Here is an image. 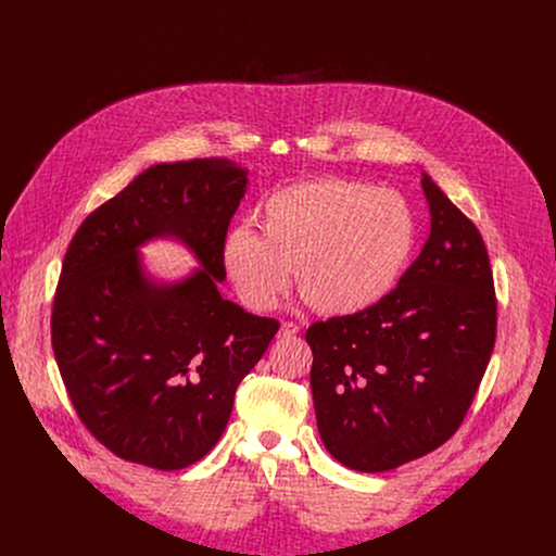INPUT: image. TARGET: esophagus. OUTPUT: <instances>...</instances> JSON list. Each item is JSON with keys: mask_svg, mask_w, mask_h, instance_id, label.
<instances>
[{"mask_svg": "<svg viewBox=\"0 0 556 556\" xmlns=\"http://www.w3.org/2000/svg\"><path fill=\"white\" fill-rule=\"evenodd\" d=\"M294 334H299V326L292 321H283L279 328V339H290Z\"/></svg>", "mask_w": 556, "mask_h": 556, "instance_id": "esophagus-1", "label": "esophagus"}]
</instances>
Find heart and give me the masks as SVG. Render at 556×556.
<instances>
[{"label": "heart", "mask_w": 556, "mask_h": 556, "mask_svg": "<svg viewBox=\"0 0 556 556\" xmlns=\"http://www.w3.org/2000/svg\"><path fill=\"white\" fill-rule=\"evenodd\" d=\"M262 235L230 228L222 266L237 296L270 309L288 292L292 268L301 292L326 314H358L401 281L418 240L409 204L387 189L321 178L270 193L260 211Z\"/></svg>", "instance_id": "b5f03b06"}]
</instances>
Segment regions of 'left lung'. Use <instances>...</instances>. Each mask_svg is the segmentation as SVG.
I'll list each match as a JSON object with an SVG mask.
<instances>
[{
    "label": "left lung",
    "instance_id": "left-lung-1",
    "mask_svg": "<svg viewBox=\"0 0 556 556\" xmlns=\"http://www.w3.org/2000/svg\"><path fill=\"white\" fill-rule=\"evenodd\" d=\"M429 240L374 307L307 328L312 401L326 448L382 472L442 446L489 367L497 299L482 235L429 178Z\"/></svg>",
    "mask_w": 556,
    "mask_h": 556
}]
</instances>
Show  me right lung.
I'll return each mask as SVG.
<instances>
[{
	"mask_svg": "<svg viewBox=\"0 0 556 556\" xmlns=\"http://www.w3.org/2000/svg\"><path fill=\"white\" fill-rule=\"evenodd\" d=\"M244 191L247 169L224 157L153 165L92 211L65 251L54 358L78 420L127 462L178 470L202 459L279 330L217 290L222 240ZM163 233L203 264L174 287L153 285L137 257Z\"/></svg>",
	"mask_w": 556,
	"mask_h": 556,
	"instance_id": "add662e5",
	"label": "right lung"
}]
</instances>
